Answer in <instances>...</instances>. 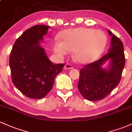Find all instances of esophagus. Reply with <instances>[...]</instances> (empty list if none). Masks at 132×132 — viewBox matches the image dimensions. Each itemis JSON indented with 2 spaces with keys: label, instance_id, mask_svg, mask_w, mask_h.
<instances>
[{
  "label": "esophagus",
  "instance_id": "1",
  "mask_svg": "<svg viewBox=\"0 0 132 132\" xmlns=\"http://www.w3.org/2000/svg\"><path fill=\"white\" fill-rule=\"evenodd\" d=\"M73 65H72L70 63H67V64L65 65L64 69H73Z\"/></svg>",
  "mask_w": 132,
  "mask_h": 132
}]
</instances>
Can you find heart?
I'll return each mask as SVG.
<instances>
[{"mask_svg":"<svg viewBox=\"0 0 132 132\" xmlns=\"http://www.w3.org/2000/svg\"><path fill=\"white\" fill-rule=\"evenodd\" d=\"M59 39L52 42L56 54L63 56L73 50L77 62L87 63L96 60L101 55L107 43V36L103 31L80 27L69 29L59 35Z\"/></svg>","mask_w":132,"mask_h":132,"instance_id":"heart-1","label":"heart"}]
</instances>
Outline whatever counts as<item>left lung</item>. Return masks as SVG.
Returning <instances> with one entry per match:
<instances>
[{"instance_id":"obj_1","label":"left lung","mask_w":132,"mask_h":132,"mask_svg":"<svg viewBox=\"0 0 132 132\" xmlns=\"http://www.w3.org/2000/svg\"><path fill=\"white\" fill-rule=\"evenodd\" d=\"M111 48L108 53L99 60L84 66L80 70L77 87L82 96L89 101L104 99L120 83L125 65L123 45L121 39L111 31ZM110 60L109 69L102 68L104 63Z\"/></svg>"}]
</instances>
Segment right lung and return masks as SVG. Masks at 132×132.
I'll return each mask as SVG.
<instances>
[{"label":"right lung","mask_w":132,"mask_h":132,"mask_svg":"<svg viewBox=\"0 0 132 132\" xmlns=\"http://www.w3.org/2000/svg\"><path fill=\"white\" fill-rule=\"evenodd\" d=\"M48 26L36 25L25 31L15 42L9 58L14 85L26 97L43 98L51 90L63 63L55 64L39 46Z\"/></svg>","instance_id":"obj_1"}]
</instances>
